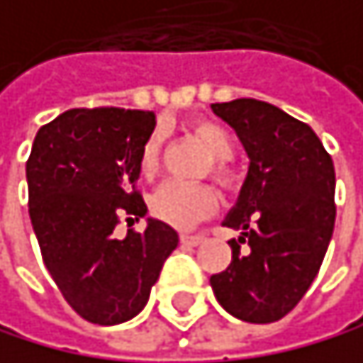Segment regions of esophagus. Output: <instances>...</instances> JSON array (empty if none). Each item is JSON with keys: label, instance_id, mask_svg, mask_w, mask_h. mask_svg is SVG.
Masks as SVG:
<instances>
[{"label": "esophagus", "instance_id": "esophagus-1", "mask_svg": "<svg viewBox=\"0 0 363 363\" xmlns=\"http://www.w3.org/2000/svg\"><path fill=\"white\" fill-rule=\"evenodd\" d=\"M179 240H182V244L184 246H197L201 240H203V235H179Z\"/></svg>", "mask_w": 363, "mask_h": 363}]
</instances>
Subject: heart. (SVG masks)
I'll list each match as a JSON object with an SVG mask.
<instances>
[{"label": "heart", "mask_w": 363, "mask_h": 363, "mask_svg": "<svg viewBox=\"0 0 363 363\" xmlns=\"http://www.w3.org/2000/svg\"><path fill=\"white\" fill-rule=\"evenodd\" d=\"M191 130L211 155V164L206 166V172H211L217 184L230 186L235 179L233 168L228 164V160L235 155V142L230 133L224 126H219V123L208 121V119L195 121ZM160 150H162L160 135L148 137L142 148V160H139V166H142V172L146 177H152L155 170H157ZM215 206H217L215 193L203 184L168 182L150 199L152 215L160 221H164V224H170L175 228L195 226L199 219L213 215Z\"/></svg>", "instance_id": "1"}]
</instances>
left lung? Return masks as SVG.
Returning <instances> with one entry per match:
<instances>
[{"mask_svg":"<svg viewBox=\"0 0 363 363\" xmlns=\"http://www.w3.org/2000/svg\"><path fill=\"white\" fill-rule=\"evenodd\" d=\"M240 135L248 177L224 226L233 259L211 277L233 317L270 324L291 313L319 273L335 228V166L315 130L259 99L213 104ZM247 248L242 249L241 244Z\"/></svg>","mask_w":363,"mask_h":363,"instance_id":"obj_1","label":"left lung"}]
</instances>
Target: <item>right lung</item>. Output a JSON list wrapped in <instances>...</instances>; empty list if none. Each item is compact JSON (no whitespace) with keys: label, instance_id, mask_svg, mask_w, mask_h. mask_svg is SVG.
<instances>
[{"label":"right lung","instance_id":"1","mask_svg":"<svg viewBox=\"0 0 363 363\" xmlns=\"http://www.w3.org/2000/svg\"><path fill=\"white\" fill-rule=\"evenodd\" d=\"M155 130L152 111L70 108L41 126L26 162L28 213L41 259L68 306L90 324L128 322L146 306L179 235L160 219L144 233L139 160Z\"/></svg>","mask_w":363,"mask_h":363}]
</instances>
